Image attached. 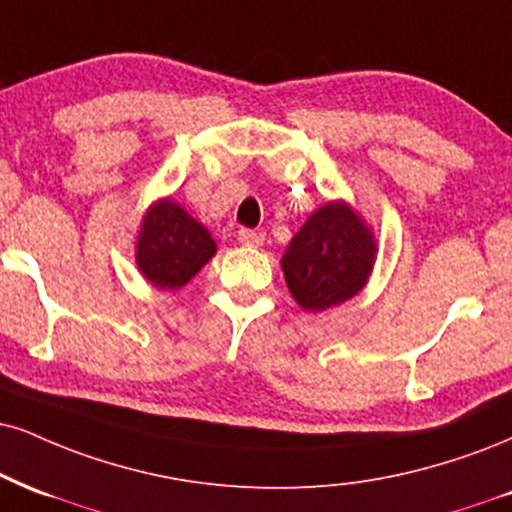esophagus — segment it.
Segmentation results:
<instances>
[{"mask_svg":"<svg viewBox=\"0 0 512 512\" xmlns=\"http://www.w3.org/2000/svg\"><path fill=\"white\" fill-rule=\"evenodd\" d=\"M238 243L245 245V248H260L264 243V236L257 231H250V229H240L238 231Z\"/></svg>","mask_w":512,"mask_h":512,"instance_id":"obj_1","label":"esophagus"}]
</instances>
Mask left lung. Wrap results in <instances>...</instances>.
Here are the masks:
<instances>
[{"mask_svg":"<svg viewBox=\"0 0 512 512\" xmlns=\"http://www.w3.org/2000/svg\"><path fill=\"white\" fill-rule=\"evenodd\" d=\"M377 260V240L348 202L312 212L281 257L288 291L305 312H322L365 288Z\"/></svg>","mask_w":512,"mask_h":512,"instance_id":"left-lung-1","label":"left lung"}]
</instances>
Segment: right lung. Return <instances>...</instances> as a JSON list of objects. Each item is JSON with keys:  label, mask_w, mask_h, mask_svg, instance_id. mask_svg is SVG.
<instances>
[{"label": "right lung", "mask_w": 512, "mask_h": 512, "mask_svg": "<svg viewBox=\"0 0 512 512\" xmlns=\"http://www.w3.org/2000/svg\"><path fill=\"white\" fill-rule=\"evenodd\" d=\"M214 252L217 243L205 226L171 197H162L140 224L135 264L159 291H176L212 260Z\"/></svg>", "instance_id": "right-lung-1"}]
</instances>
